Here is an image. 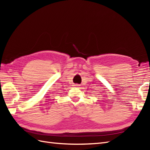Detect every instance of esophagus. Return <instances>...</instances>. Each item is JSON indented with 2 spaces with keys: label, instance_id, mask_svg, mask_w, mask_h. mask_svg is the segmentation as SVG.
I'll use <instances>...</instances> for the list:
<instances>
[{
  "label": "esophagus",
  "instance_id": "1",
  "mask_svg": "<svg viewBox=\"0 0 150 150\" xmlns=\"http://www.w3.org/2000/svg\"><path fill=\"white\" fill-rule=\"evenodd\" d=\"M75 86H79V85H78V84H76Z\"/></svg>",
  "mask_w": 150,
  "mask_h": 150
}]
</instances>
